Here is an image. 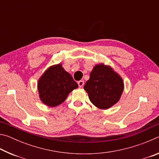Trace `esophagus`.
Returning <instances> with one entry per match:
<instances>
[{"mask_svg":"<svg viewBox=\"0 0 159 159\" xmlns=\"http://www.w3.org/2000/svg\"><path fill=\"white\" fill-rule=\"evenodd\" d=\"M78 84H79V86L80 88H82L83 85H84V81L83 80H79V82H78Z\"/></svg>","mask_w":159,"mask_h":159,"instance_id":"obj_1","label":"esophagus"}]
</instances>
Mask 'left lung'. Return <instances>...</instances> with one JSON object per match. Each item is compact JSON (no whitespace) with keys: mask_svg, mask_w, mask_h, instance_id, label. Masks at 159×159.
<instances>
[{"mask_svg":"<svg viewBox=\"0 0 159 159\" xmlns=\"http://www.w3.org/2000/svg\"><path fill=\"white\" fill-rule=\"evenodd\" d=\"M124 83L111 66L99 64L93 67L84 85L90 102L100 109L114 106L121 97Z\"/></svg>","mask_w":159,"mask_h":159,"instance_id":"left-lung-1","label":"left lung"}]
</instances>
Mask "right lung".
<instances>
[{
    "label": "right lung",
    "mask_w": 159,
    "mask_h": 159,
    "mask_svg": "<svg viewBox=\"0 0 159 159\" xmlns=\"http://www.w3.org/2000/svg\"><path fill=\"white\" fill-rule=\"evenodd\" d=\"M78 87L77 83L61 64L50 66L38 81L39 98L43 103L50 107L60 105Z\"/></svg>",
    "instance_id": "add662e5"
}]
</instances>
